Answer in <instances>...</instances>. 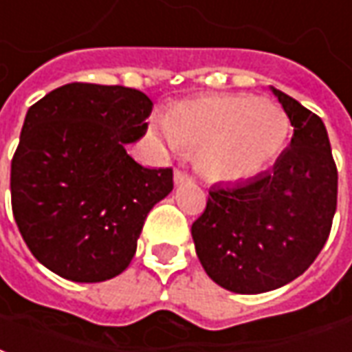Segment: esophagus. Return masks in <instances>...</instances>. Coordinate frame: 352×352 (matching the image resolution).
<instances>
[{
	"label": "esophagus",
	"instance_id": "esophagus-1",
	"mask_svg": "<svg viewBox=\"0 0 352 352\" xmlns=\"http://www.w3.org/2000/svg\"><path fill=\"white\" fill-rule=\"evenodd\" d=\"M188 180H191V176H189L186 170L174 172V184H176V186H180V184H184V182H188Z\"/></svg>",
	"mask_w": 352,
	"mask_h": 352
}]
</instances>
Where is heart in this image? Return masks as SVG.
<instances>
[{"label":"heart","instance_id":"heart-1","mask_svg":"<svg viewBox=\"0 0 352 352\" xmlns=\"http://www.w3.org/2000/svg\"><path fill=\"white\" fill-rule=\"evenodd\" d=\"M164 136L170 146L199 153L208 178L239 182L263 170L283 149L288 117L250 94H212L172 109Z\"/></svg>","mask_w":352,"mask_h":352}]
</instances>
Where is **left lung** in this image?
Masks as SVG:
<instances>
[{
	"label": "left lung",
	"instance_id": "1",
	"mask_svg": "<svg viewBox=\"0 0 352 352\" xmlns=\"http://www.w3.org/2000/svg\"><path fill=\"white\" fill-rule=\"evenodd\" d=\"M294 126L271 170L233 188L214 186L193 221L197 258L235 294L276 290L303 275L328 241L338 206V168L322 119L278 89Z\"/></svg>",
	"mask_w": 352,
	"mask_h": 352
}]
</instances>
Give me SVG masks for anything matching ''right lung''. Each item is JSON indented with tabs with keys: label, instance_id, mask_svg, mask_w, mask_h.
I'll use <instances>...</instances> for the list:
<instances>
[{
	"label": "right lung",
	"instance_id": "add662e5",
	"mask_svg": "<svg viewBox=\"0 0 352 352\" xmlns=\"http://www.w3.org/2000/svg\"><path fill=\"white\" fill-rule=\"evenodd\" d=\"M153 102L119 85L68 83L26 113L11 161L12 216L39 263L74 283L129 267L149 210L174 188L172 168H146L140 140Z\"/></svg>",
	"mask_w": 352,
	"mask_h": 352
}]
</instances>
